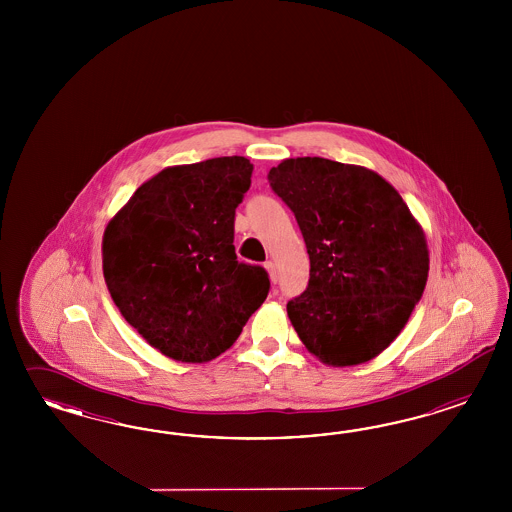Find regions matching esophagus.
<instances>
[{"instance_id":"esophagus-1","label":"esophagus","mask_w":512,"mask_h":512,"mask_svg":"<svg viewBox=\"0 0 512 512\" xmlns=\"http://www.w3.org/2000/svg\"><path fill=\"white\" fill-rule=\"evenodd\" d=\"M264 268L268 270L270 281H272V283H278V268H276V264L272 263V261H266Z\"/></svg>"}]
</instances>
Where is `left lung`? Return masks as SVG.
<instances>
[{"instance_id": "1", "label": "left lung", "mask_w": 512, "mask_h": 512, "mask_svg": "<svg viewBox=\"0 0 512 512\" xmlns=\"http://www.w3.org/2000/svg\"><path fill=\"white\" fill-rule=\"evenodd\" d=\"M268 182L295 214L310 255L308 287L287 302L298 338L332 366L377 357L426 287L419 223L387 180L357 165L285 159Z\"/></svg>"}]
</instances>
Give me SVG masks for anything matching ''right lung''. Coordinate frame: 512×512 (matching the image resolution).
Masks as SVG:
<instances>
[{"instance_id": "right-lung-1", "label": "right lung", "mask_w": 512, "mask_h": 512, "mask_svg": "<svg viewBox=\"0 0 512 512\" xmlns=\"http://www.w3.org/2000/svg\"><path fill=\"white\" fill-rule=\"evenodd\" d=\"M251 172L240 155L169 167L142 184L105 231L110 296L165 357H219L268 296V272L234 253V214Z\"/></svg>"}]
</instances>
